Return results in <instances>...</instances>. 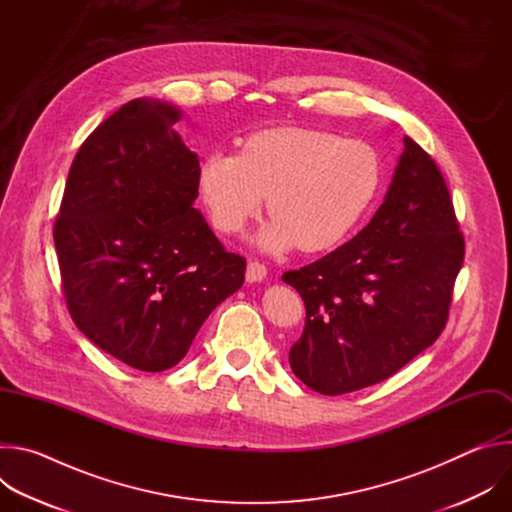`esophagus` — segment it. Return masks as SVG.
Masks as SVG:
<instances>
[{"mask_svg": "<svg viewBox=\"0 0 512 512\" xmlns=\"http://www.w3.org/2000/svg\"><path fill=\"white\" fill-rule=\"evenodd\" d=\"M247 281L249 283H257V281H263L267 277V267L259 261H249L247 265V273H245Z\"/></svg>", "mask_w": 512, "mask_h": 512, "instance_id": "esophagus-1", "label": "esophagus"}]
</instances>
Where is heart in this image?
Returning a JSON list of instances; mask_svg holds the SVG:
<instances>
[{
	"mask_svg": "<svg viewBox=\"0 0 512 512\" xmlns=\"http://www.w3.org/2000/svg\"><path fill=\"white\" fill-rule=\"evenodd\" d=\"M381 182L371 143L306 127L255 131L239 154L212 152L198 170L200 198L223 235L241 233L267 194L273 214L257 235L267 251L334 249L367 216Z\"/></svg>",
	"mask_w": 512,
	"mask_h": 512,
	"instance_id": "heart-1",
	"label": "heart"
}]
</instances>
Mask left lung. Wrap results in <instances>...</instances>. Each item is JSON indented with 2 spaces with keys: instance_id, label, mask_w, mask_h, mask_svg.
Instances as JSON below:
<instances>
[{
  "instance_id": "1",
  "label": "left lung",
  "mask_w": 512,
  "mask_h": 512,
  "mask_svg": "<svg viewBox=\"0 0 512 512\" xmlns=\"http://www.w3.org/2000/svg\"><path fill=\"white\" fill-rule=\"evenodd\" d=\"M464 247L440 168L405 137L371 223L281 277L306 306V328L289 350L291 371L332 397L393 377L446 328Z\"/></svg>"
}]
</instances>
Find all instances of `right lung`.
<instances>
[{"instance_id": "obj_1", "label": "right lung", "mask_w": 512, "mask_h": 512, "mask_svg": "<svg viewBox=\"0 0 512 512\" xmlns=\"http://www.w3.org/2000/svg\"><path fill=\"white\" fill-rule=\"evenodd\" d=\"M178 119L148 99L117 109L72 160L54 221L72 322L143 373L178 364L247 269L192 206L200 164L172 129Z\"/></svg>"}]
</instances>
